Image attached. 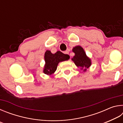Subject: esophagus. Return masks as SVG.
Instances as JSON below:
<instances>
[{
    "mask_svg": "<svg viewBox=\"0 0 123 123\" xmlns=\"http://www.w3.org/2000/svg\"><path fill=\"white\" fill-rule=\"evenodd\" d=\"M64 53H65L66 54H69V52H68V51H66L65 52H64Z\"/></svg>",
    "mask_w": 123,
    "mask_h": 123,
    "instance_id": "esophagus-1",
    "label": "esophagus"
}]
</instances>
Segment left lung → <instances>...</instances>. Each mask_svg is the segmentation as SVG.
<instances>
[{"mask_svg": "<svg viewBox=\"0 0 123 123\" xmlns=\"http://www.w3.org/2000/svg\"><path fill=\"white\" fill-rule=\"evenodd\" d=\"M72 51L75 53V56L72 59V61L78 67L86 72L92 64L91 59L87 56L84 49L80 45L74 47Z\"/></svg>", "mask_w": 123, "mask_h": 123, "instance_id": "8db88e82", "label": "left lung"}]
</instances>
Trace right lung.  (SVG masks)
<instances>
[{
    "label": "right lung",
    "mask_w": 123,
    "mask_h": 123,
    "mask_svg": "<svg viewBox=\"0 0 123 123\" xmlns=\"http://www.w3.org/2000/svg\"><path fill=\"white\" fill-rule=\"evenodd\" d=\"M69 56L67 54H64L60 51L52 54L50 51L47 50L44 54L45 64L43 73L48 75H51L56 71L59 62L67 61L69 59Z\"/></svg>",
    "instance_id": "1"
}]
</instances>
